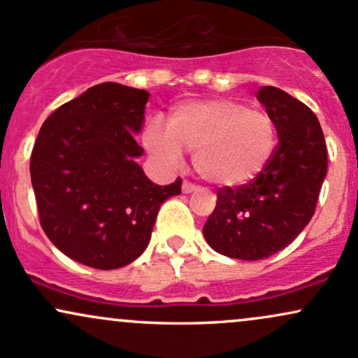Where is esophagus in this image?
<instances>
[{"instance_id": "esophagus-1", "label": "esophagus", "mask_w": 358, "mask_h": 358, "mask_svg": "<svg viewBox=\"0 0 358 358\" xmlns=\"http://www.w3.org/2000/svg\"><path fill=\"white\" fill-rule=\"evenodd\" d=\"M182 190H183V193H192V192L199 190V187H196V185H193L192 182H183Z\"/></svg>"}]
</instances>
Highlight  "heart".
Here are the masks:
<instances>
[{
    "instance_id": "heart-1",
    "label": "heart",
    "mask_w": 358,
    "mask_h": 358,
    "mask_svg": "<svg viewBox=\"0 0 358 358\" xmlns=\"http://www.w3.org/2000/svg\"><path fill=\"white\" fill-rule=\"evenodd\" d=\"M145 145L166 165H178L183 148L193 151V165L207 182L241 187L256 180L278 146L276 124L268 113L232 99L180 104L168 127L148 122Z\"/></svg>"
}]
</instances>
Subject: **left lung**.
<instances>
[{
  "label": "left lung",
  "mask_w": 358,
  "mask_h": 358,
  "mask_svg": "<svg viewBox=\"0 0 358 358\" xmlns=\"http://www.w3.org/2000/svg\"><path fill=\"white\" fill-rule=\"evenodd\" d=\"M257 99L276 124V151L256 180L219 188L203 225L213 250L242 261L266 259L296 239L313 217L328 165L322 126L306 104L273 85L259 89Z\"/></svg>",
  "instance_id": "1"
}]
</instances>
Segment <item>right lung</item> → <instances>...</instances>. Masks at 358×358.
<instances>
[{"label":"right lung","mask_w":358,"mask_h":358,"mask_svg":"<svg viewBox=\"0 0 358 358\" xmlns=\"http://www.w3.org/2000/svg\"><path fill=\"white\" fill-rule=\"evenodd\" d=\"M150 94L104 82L65 102L43 122L30 175L43 232L80 264L117 269L150 244L159 205L182 180L159 187L145 175L134 134Z\"/></svg>","instance_id":"obj_1"}]
</instances>
